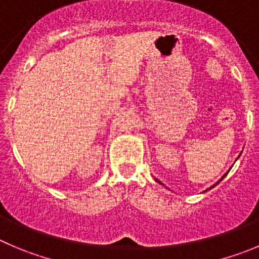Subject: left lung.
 Here are the masks:
<instances>
[{
	"mask_svg": "<svg viewBox=\"0 0 259 259\" xmlns=\"http://www.w3.org/2000/svg\"><path fill=\"white\" fill-rule=\"evenodd\" d=\"M224 178H225V175L222 176V179H224ZM222 179H221V180H222ZM221 180H220V181H221ZM156 181H158V180H156ZM220 181H219V183H220ZM158 183H159V181H158ZM219 183H216V184H214V185H217V184H219ZM214 185H213V187H214ZM213 187H212V188H213ZM209 189H211V188H209Z\"/></svg>",
	"mask_w": 259,
	"mask_h": 259,
	"instance_id": "left-lung-1",
	"label": "left lung"
}]
</instances>
